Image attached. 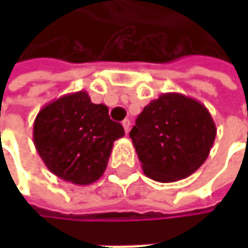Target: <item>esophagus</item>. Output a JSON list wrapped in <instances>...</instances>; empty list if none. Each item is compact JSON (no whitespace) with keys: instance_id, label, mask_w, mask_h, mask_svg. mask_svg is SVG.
Segmentation results:
<instances>
[{"instance_id":"1","label":"esophagus","mask_w":248,"mask_h":248,"mask_svg":"<svg viewBox=\"0 0 248 248\" xmlns=\"http://www.w3.org/2000/svg\"><path fill=\"white\" fill-rule=\"evenodd\" d=\"M123 127H124V131H125V134H128L129 127H131V121L128 119H125L123 121Z\"/></svg>"}]
</instances>
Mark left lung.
I'll use <instances>...</instances> for the list:
<instances>
[{"mask_svg": "<svg viewBox=\"0 0 248 248\" xmlns=\"http://www.w3.org/2000/svg\"><path fill=\"white\" fill-rule=\"evenodd\" d=\"M215 135L214 120L204 105L176 92L152 100L129 132L145 175L163 184L199 170Z\"/></svg>", "mask_w": 248, "mask_h": 248, "instance_id": "1", "label": "left lung"}]
</instances>
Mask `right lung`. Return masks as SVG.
<instances>
[{
    "label": "right lung",
    "mask_w": 248,
    "mask_h": 248,
    "mask_svg": "<svg viewBox=\"0 0 248 248\" xmlns=\"http://www.w3.org/2000/svg\"><path fill=\"white\" fill-rule=\"evenodd\" d=\"M124 128L95 105L85 91L63 95L45 105L34 120L35 149L46 168L63 181L90 185L103 175L114 140Z\"/></svg>",
    "instance_id": "1"
}]
</instances>
